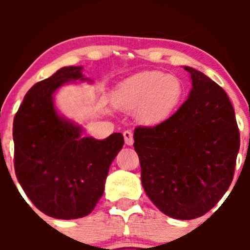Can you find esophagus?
Segmentation results:
<instances>
[{"instance_id":"esophagus-1","label":"esophagus","mask_w":250,"mask_h":250,"mask_svg":"<svg viewBox=\"0 0 250 250\" xmlns=\"http://www.w3.org/2000/svg\"><path fill=\"white\" fill-rule=\"evenodd\" d=\"M123 137H125V145L132 146L133 143H134V139H133V133L130 130H125L123 132Z\"/></svg>"}]
</instances>
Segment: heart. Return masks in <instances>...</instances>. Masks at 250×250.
Wrapping results in <instances>:
<instances>
[{
  "label": "heart",
  "instance_id": "obj_1",
  "mask_svg": "<svg viewBox=\"0 0 250 250\" xmlns=\"http://www.w3.org/2000/svg\"><path fill=\"white\" fill-rule=\"evenodd\" d=\"M184 94L185 88L179 77L162 71H143L116 87L113 104L123 111H138L141 122L156 125L174 113Z\"/></svg>",
  "mask_w": 250,
  "mask_h": 250
}]
</instances>
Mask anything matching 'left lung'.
Here are the masks:
<instances>
[{
	"label": "left lung",
	"mask_w": 250,
	"mask_h": 250,
	"mask_svg": "<svg viewBox=\"0 0 250 250\" xmlns=\"http://www.w3.org/2000/svg\"><path fill=\"white\" fill-rule=\"evenodd\" d=\"M192 88L174 115L156 127L134 129L141 184L152 203L180 220L202 216L233 179L239 132L225 90L201 71L184 66Z\"/></svg>",
	"instance_id": "left-lung-1"
}]
</instances>
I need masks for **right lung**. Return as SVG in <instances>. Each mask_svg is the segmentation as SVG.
<instances>
[{
  "mask_svg": "<svg viewBox=\"0 0 250 250\" xmlns=\"http://www.w3.org/2000/svg\"><path fill=\"white\" fill-rule=\"evenodd\" d=\"M82 66H64L37 82L24 97L13 122L14 169L20 186L37 209L55 219L90 214L104 193L110 166L123 135L83 137L82 125L55 106L54 95L67 83H92Z\"/></svg>",
  "mask_w": 250,
  "mask_h": 250,
  "instance_id": "right-lung-1",
  "label": "right lung"
}]
</instances>
